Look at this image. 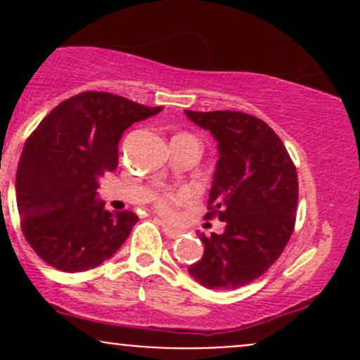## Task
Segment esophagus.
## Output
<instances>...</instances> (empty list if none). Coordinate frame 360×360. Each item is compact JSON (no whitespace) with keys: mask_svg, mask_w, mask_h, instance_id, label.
<instances>
[{"mask_svg":"<svg viewBox=\"0 0 360 360\" xmlns=\"http://www.w3.org/2000/svg\"><path fill=\"white\" fill-rule=\"evenodd\" d=\"M159 225L162 226V232L167 235V237H171V238H177V237H181V230L179 229H174V226H171L169 225V223H166L164 220H159Z\"/></svg>","mask_w":360,"mask_h":360,"instance_id":"esophagus-1","label":"esophagus"}]
</instances>
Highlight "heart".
Returning <instances> with one entry per match:
<instances>
[{"label": "heart", "mask_w": 360, "mask_h": 360, "mask_svg": "<svg viewBox=\"0 0 360 360\" xmlns=\"http://www.w3.org/2000/svg\"><path fill=\"white\" fill-rule=\"evenodd\" d=\"M184 198H186L184 193H181V194H166V196H162L159 201H157V205H159V208L162 210V212H169L172 205L179 203V201H183Z\"/></svg>", "instance_id": "1"}]
</instances>
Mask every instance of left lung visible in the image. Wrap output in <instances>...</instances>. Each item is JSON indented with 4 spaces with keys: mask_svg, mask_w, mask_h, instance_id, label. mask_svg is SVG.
Here are the masks:
<instances>
[{
    "mask_svg": "<svg viewBox=\"0 0 360 360\" xmlns=\"http://www.w3.org/2000/svg\"><path fill=\"white\" fill-rule=\"evenodd\" d=\"M218 143V162L206 217L218 214L225 232L200 233L203 257L189 266L208 289H237L262 276L291 238L298 174L276 131L240 111H184Z\"/></svg>",
    "mask_w": 360,
    "mask_h": 360,
    "instance_id": "1",
    "label": "left lung"
}]
</instances>
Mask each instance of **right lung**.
Instances as JSON below:
<instances>
[{
	"label": "right lung",
	"mask_w": 360,
	"mask_h": 360,
	"mask_svg": "<svg viewBox=\"0 0 360 360\" xmlns=\"http://www.w3.org/2000/svg\"><path fill=\"white\" fill-rule=\"evenodd\" d=\"M159 111L162 106L86 91L40 122L16 171L23 235L40 259L59 271L82 272L118 252L139 217L108 212L96 189L100 177L118 166L123 131Z\"/></svg>",
	"instance_id": "right-lung-1"
}]
</instances>
